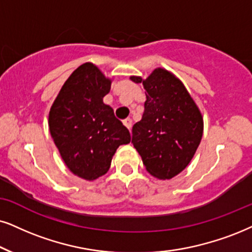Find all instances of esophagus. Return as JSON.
<instances>
[{"instance_id": "esophagus-1", "label": "esophagus", "mask_w": 252, "mask_h": 252, "mask_svg": "<svg viewBox=\"0 0 252 252\" xmlns=\"http://www.w3.org/2000/svg\"><path fill=\"white\" fill-rule=\"evenodd\" d=\"M123 124L126 126V128L129 129V131H130V130H131V126H132L131 119H126V120L123 121Z\"/></svg>"}]
</instances>
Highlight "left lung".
<instances>
[{"label": "left lung", "instance_id": "left-lung-1", "mask_svg": "<svg viewBox=\"0 0 252 252\" xmlns=\"http://www.w3.org/2000/svg\"><path fill=\"white\" fill-rule=\"evenodd\" d=\"M143 82L146 101L142 120L132 126L131 143L150 174L171 179L192 160L200 144L203 120L199 108L179 79L157 68Z\"/></svg>", "mask_w": 252, "mask_h": 252}]
</instances>
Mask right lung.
I'll use <instances>...</instances> for the list:
<instances>
[{
    "mask_svg": "<svg viewBox=\"0 0 252 252\" xmlns=\"http://www.w3.org/2000/svg\"><path fill=\"white\" fill-rule=\"evenodd\" d=\"M110 85L96 66L86 63L66 80L49 114L51 136L63 160L86 180L106 174L117 148L131 141L129 130L103 103Z\"/></svg>",
    "mask_w": 252,
    "mask_h": 252,
    "instance_id": "right-lung-1",
    "label": "right lung"
}]
</instances>
